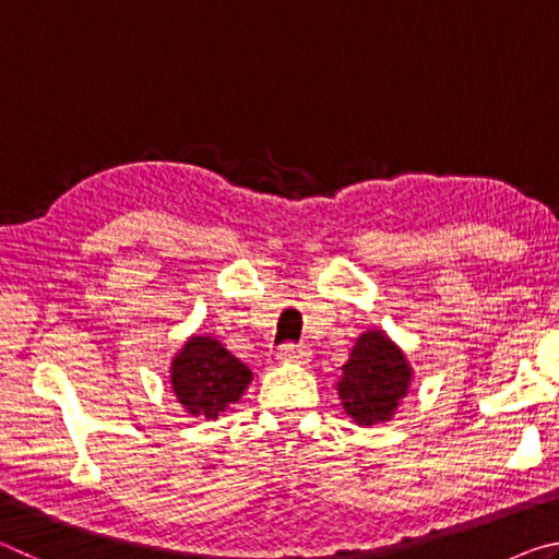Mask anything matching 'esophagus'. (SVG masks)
<instances>
[{
  "mask_svg": "<svg viewBox=\"0 0 559 559\" xmlns=\"http://www.w3.org/2000/svg\"><path fill=\"white\" fill-rule=\"evenodd\" d=\"M308 357H310V349L306 345H283L278 349L281 362H298V365H302V362H308Z\"/></svg>",
  "mask_w": 559,
  "mask_h": 559,
  "instance_id": "obj_1",
  "label": "esophagus"
}]
</instances>
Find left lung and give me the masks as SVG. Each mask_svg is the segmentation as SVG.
Wrapping results in <instances>:
<instances>
[{"mask_svg": "<svg viewBox=\"0 0 559 559\" xmlns=\"http://www.w3.org/2000/svg\"><path fill=\"white\" fill-rule=\"evenodd\" d=\"M412 367L394 340L382 330H367L357 337L343 365L337 396L357 427L390 421L409 392Z\"/></svg>", "mask_w": 559, "mask_h": 559, "instance_id": "left-lung-1", "label": "left lung"}]
</instances>
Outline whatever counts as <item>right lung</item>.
<instances>
[{
  "instance_id": "obj_1",
  "label": "right lung",
  "mask_w": 559,
  "mask_h": 559,
  "mask_svg": "<svg viewBox=\"0 0 559 559\" xmlns=\"http://www.w3.org/2000/svg\"><path fill=\"white\" fill-rule=\"evenodd\" d=\"M253 374L219 340L192 335L169 365V382L187 414L216 419L241 400Z\"/></svg>"
}]
</instances>
